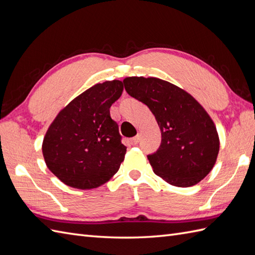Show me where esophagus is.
<instances>
[{
	"instance_id": "obj_1",
	"label": "esophagus",
	"mask_w": 255,
	"mask_h": 255,
	"mask_svg": "<svg viewBox=\"0 0 255 255\" xmlns=\"http://www.w3.org/2000/svg\"><path fill=\"white\" fill-rule=\"evenodd\" d=\"M139 141H140V135H135V136H133V138L130 139V144L136 145L139 143Z\"/></svg>"
}]
</instances>
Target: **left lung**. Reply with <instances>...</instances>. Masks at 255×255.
<instances>
[{"mask_svg": "<svg viewBox=\"0 0 255 255\" xmlns=\"http://www.w3.org/2000/svg\"><path fill=\"white\" fill-rule=\"evenodd\" d=\"M129 96L144 103L154 114L161 132L157 151L147 155L153 171L169 184L188 187L211 171L220 141L205 109L175 85L156 77H126Z\"/></svg>", "mask_w": 255, "mask_h": 255, "instance_id": "8db88e82", "label": "left lung"}]
</instances>
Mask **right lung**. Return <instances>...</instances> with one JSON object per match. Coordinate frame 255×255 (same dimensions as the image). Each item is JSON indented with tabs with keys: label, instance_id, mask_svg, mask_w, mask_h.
<instances>
[{
	"label": "right lung",
	"instance_id": "right-lung-1",
	"mask_svg": "<svg viewBox=\"0 0 255 255\" xmlns=\"http://www.w3.org/2000/svg\"><path fill=\"white\" fill-rule=\"evenodd\" d=\"M123 89V82L117 80L96 84L51 123L43 141V155L49 170L64 184L90 190L119 171L127 147L110 108Z\"/></svg>",
	"mask_w": 255,
	"mask_h": 255
}]
</instances>
